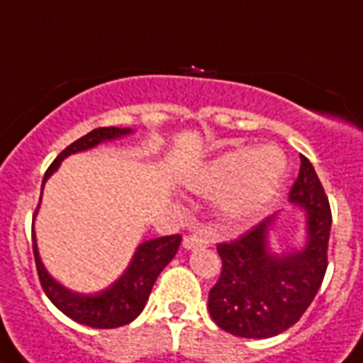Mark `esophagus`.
<instances>
[{
    "label": "esophagus",
    "mask_w": 363,
    "mask_h": 363,
    "mask_svg": "<svg viewBox=\"0 0 363 363\" xmlns=\"http://www.w3.org/2000/svg\"><path fill=\"white\" fill-rule=\"evenodd\" d=\"M182 247L188 248V250H192V248H199V247H207V239L203 235H199V233H188L182 239Z\"/></svg>",
    "instance_id": "obj_1"
}]
</instances>
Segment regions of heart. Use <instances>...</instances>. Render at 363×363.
<instances>
[{
    "label": "heart",
    "mask_w": 363,
    "mask_h": 363,
    "mask_svg": "<svg viewBox=\"0 0 363 363\" xmlns=\"http://www.w3.org/2000/svg\"><path fill=\"white\" fill-rule=\"evenodd\" d=\"M284 171L286 160L279 148H238L199 169L190 186L205 196H218L222 215L239 220L254 215L275 196Z\"/></svg>",
    "instance_id": "heart-1"
}]
</instances>
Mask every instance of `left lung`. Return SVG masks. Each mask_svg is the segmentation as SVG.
Masks as SVG:
<instances>
[{"instance_id": "obj_1", "label": "left lung", "mask_w": 363, "mask_h": 363, "mask_svg": "<svg viewBox=\"0 0 363 363\" xmlns=\"http://www.w3.org/2000/svg\"><path fill=\"white\" fill-rule=\"evenodd\" d=\"M290 201L307 211L301 250L275 254L267 247L273 216L241 238L218 242L220 277L209 292V315L235 337L267 339L286 332L313 303L328 269L332 209L315 167L301 156Z\"/></svg>"}]
</instances>
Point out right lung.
Segmentation results:
<instances>
[{
    "label": "right lung",
    "instance_id": "right-lung-1",
    "mask_svg": "<svg viewBox=\"0 0 363 363\" xmlns=\"http://www.w3.org/2000/svg\"><path fill=\"white\" fill-rule=\"evenodd\" d=\"M130 131V128L121 130V128L109 125V128H96V130H92L81 139H77L75 143H71L69 147H65L58 154V158L50 164V167L45 173L43 184L54 171L58 169L60 162L65 156H69L73 152H81V150H88V148L96 147L101 141H109V139H115V137L125 135ZM181 239V235L175 233V235L150 239V241H145L143 245H139L135 256L131 259L130 267L125 269L124 275L113 286H109L104 292L94 294V296H81V294L69 292L67 288H64L60 282H56L52 277L48 275L45 265L41 264L39 252H37L35 233H33V256H35L37 275H39L43 290L48 296V299L65 316H69L71 320L84 324V326L109 330V328L130 324L145 309V303H147L148 296H150L154 282L162 273V269L169 264L177 254Z\"/></svg>",
    "mask_w": 363,
    "mask_h": 363
}]
</instances>
